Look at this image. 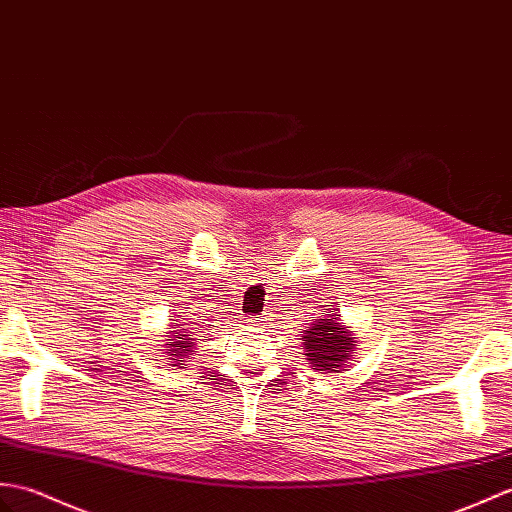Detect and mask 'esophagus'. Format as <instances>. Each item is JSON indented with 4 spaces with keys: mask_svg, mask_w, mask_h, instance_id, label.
<instances>
[{
    "mask_svg": "<svg viewBox=\"0 0 512 512\" xmlns=\"http://www.w3.org/2000/svg\"><path fill=\"white\" fill-rule=\"evenodd\" d=\"M248 323H253L255 327H268L270 318L264 314V316H257V318H248Z\"/></svg>",
    "mask_w": 512,
    "mask_h": 512,
    "instance_id": "1",
    "label": "esophagus"
}]
</instances>
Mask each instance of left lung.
<instances>
[{
  "instance_id": "8db88e82",
  "label": "left lung",
  "mask_w": 512,
  "mask_h": 512,
  "mask_svg": "<svg viewBox=\"0 0 512 512\" xmlns=\"http://www.w3.org/2000/svg\"><path fill=\"white\" fill-rule=\"evenodd\" d=\"M301 340L305 344V360L310 362L316 371L325 373L344 371L347 362L351 360V351L355 349L351 331L342 323H338V314H327L314 320L312 327L305 331Z\"/></svg>"
}]
</instances>
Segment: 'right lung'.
<instances>
[{"label": "right lung", "mask_w": 512, "mask_h": 512, "mask_svg": "<svg viewBox=\"0 0 512 512\" xmlns=\"http://www.w3.org/2000/svg\"><path fill=\"white\" fill-rule=\"evenodd\" d=\"M176 327V325H174ZM192 351H194V338H189V331L187 329H176V340L170 344L165 353L170 355L168 360H172V366H187L185 362L192 358Z\"/></svg>", "instance_id": "obj_1"}]
</instances>
